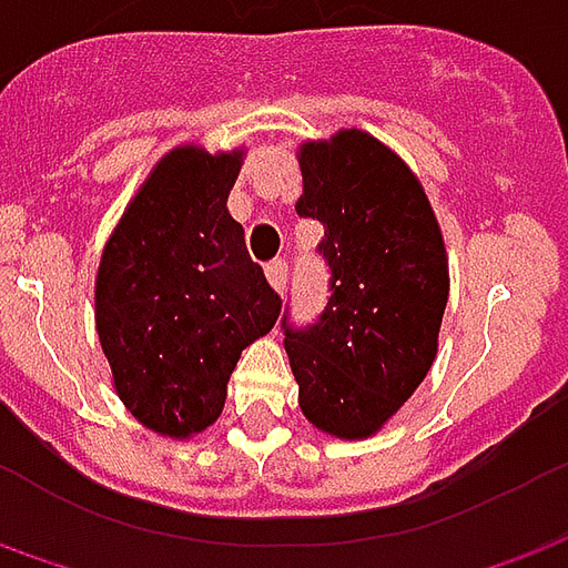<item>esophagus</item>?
I'll return each mask as SVG.
<instances>
[{
  "label": "esophagus",
  "instance_id": "1",
  "mask_svg": "<svg viewBox=\"0 0 568 568\" xmlns=\"http://www.w3.org/2000/svg\"><path fill=\"white\" fill-rule=\"evenodd\" d=\"M285 280H288V264H285L283 257H276V261L267 264V283H271L276 292H283Z\"/></svg>",
  "mask_w": 568,
  "mask_h": 568
}]
</instances>
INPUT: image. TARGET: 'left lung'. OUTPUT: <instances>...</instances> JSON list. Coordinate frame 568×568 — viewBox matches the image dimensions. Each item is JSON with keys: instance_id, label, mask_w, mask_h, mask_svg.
I'll return each instance as SVG.
<instances>
[{"instance_id": "left-lung-1", "label": "left lung", "mask_w": 568, "mask_h": 568, "mask_svg": "<svg viewBox=\"0 0 568 568\" xmlns=\"http://www.w3.org/2000/svg\"><path fill=\"white\" fill-rule=\"evenodd\" d=\"M301 217L325 227L328 304L307 328L283 320L297 406L323 434L363 439L418 390L449 301V257L434 209L406 162L344 129L297 150Z\"/></svg>"}]
</instances>
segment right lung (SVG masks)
<instances>
[{
    "mask_svg": "<svg viewBox=\"0 0 568 568\" xmlns=\"http://www.w3.org/2000/svg\"><path fill=\"white\" fill-rule=\"evenodd\" d=\"M243 150L174 146L106 240L94 325L119 399L138 422L190 439L217 422L240 353L283 301L227 212Z\"/></svg>",
    "mask_w": 568,
    "mask_h": 568,
    "instance_id": "right-lung-1",
    "label": "right lung"
}]
</instances>
